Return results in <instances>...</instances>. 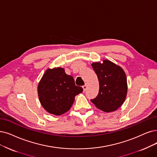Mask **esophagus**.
<instances>
[{
    "label": "esophagus",
    "mask_w": 157,
    "mask_h": 157,
    "mask_svg": "<svg viewBox=\"0 0 157 157\" xmlns=\"http://www.w3.org/2000/svg\"><path fill=\"white\" fill-rule=\"evenodd\" d=\"M82 88H83V90H84V91H85L86 90V89L87 88V84H85V85H84V86H82Z\"/></svg>",
    "instance_id": "34e87169"
}]
</instances>
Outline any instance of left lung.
<instances>
[{
    "mask_svg": "<svg viewBox=\"0 0 157 157\" xmlns=\"http://www.w3.org/2000/svg\"><path fill=\"white\" fill-rule=\"evenodd\" d=\"M99 81V92L92 103L105 112L117 109L126 99L128 86L127 78L122 69L112 62L105 60L102 64H91Z\"/></svg>",
    "mask_w": 157,
    "mask_h": 157,
    "instance_id": "8db88e82",
    "label": "left lung"
}]
</instances>
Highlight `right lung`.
<instances>
[{"label":"right lung","instance_id":"1","mask_svg":"<svg viewBox=\"0 0 157 157\" xmlns=\"http://www.w3.org/2000/svg\"><path fill=\"white\" fill-rule=\"evenodd\" d=\"M82 91V87L75 85L73 77L66 75L61 67L47 70L38 86L42 105L55 115L67 112L73 105L75 97Z\"/></svg>","mask_w":157,"mask_h":157}]
</instances>
